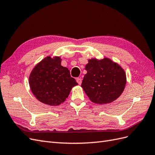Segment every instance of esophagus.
Here are the masks:
<instances>
[{
    "label": "esophagus",
    "mask_w": 155,
    "mask_h": 155,
    "mask_svg": "<svg viewBox=\"0 0 155 155\" xmlns=\"http://www.w3.org/2000/svg\"><path fill=\"white\" fill-rule=\"evenodd\" d=\"M76 81L78 82V83L79 84V85H81V82H82V79L81 78H77Z\"/></svg>",
    "instance_id": "1"
}]
</instances>
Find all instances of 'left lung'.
<instances>
[{
	"label": "left lung",
	"mask_w": 155,
	"mask_h": 155,
	"mask_svg": "<svg viewBox=\"0 0 155 155\" xmlns=\"http://www.w3.org/2000/svg\"><path fill=\"white\" fill-rule=\"evenodd\" d=\"M87 73L81 87L90 100L96 104H107L115 101L123 93L127 78L124 70L110 59L88 60Z\"/></svg>",
	"instance_id": "left-lung-1"
}]
</instances>
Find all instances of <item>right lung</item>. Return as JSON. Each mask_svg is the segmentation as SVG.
Returning <instances> with one entry per match:
<instances>
[{"mask_svg":"<svg viewBox=\"0 0 155 155\" xmlns=\"http://www.w3.org/2000/svg\"><path fill=\"white\" fill-rule=\"evenodd\" d=\"M58 56L46 57L33 68L29 76L30 89L43 104L58 106L68 97L72 87L78 85L69 70L63 67Z\"/></svg>","mask_w":155,"mask_h":155,"instance_id":"add662e5","label":"right lung"}]
</instances>
